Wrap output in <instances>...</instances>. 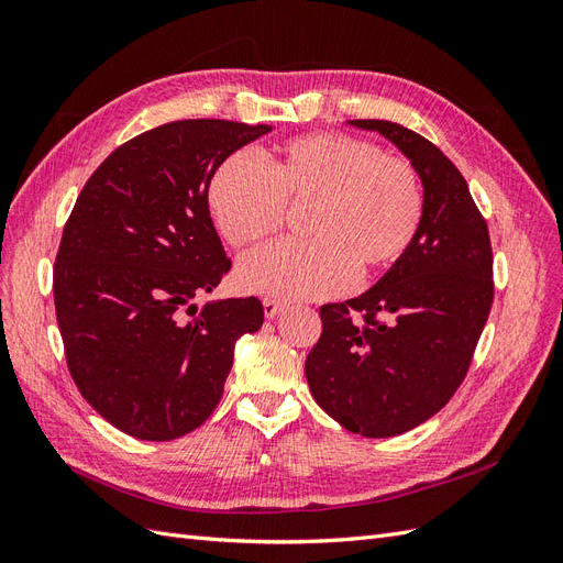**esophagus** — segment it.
<instances>
[{"mask_svg": "<svg viewBox=\"0 0 563 563\" xmlns=\"http://www.w3.org/2000/svg\"><path fill=\"white\" fill-rule=\"evenodd\" d=\"M284 308H286V305H284L282 300H277V298H265V300H263V310H265V317H267V319H272V317H277L279 312H284Z\"/></svg>", "mask_w": 563, "mask_h": 563, "instance_id": "obj_1", "label": "esophagus"}]
</instances>
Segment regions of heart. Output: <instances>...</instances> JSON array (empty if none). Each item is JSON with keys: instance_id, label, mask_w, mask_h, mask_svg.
Returning <instances> with one entry per match:
<instances>
[{"instance_id": "1", "label": "heart", "mask_w": 563, "mask_h": 563, "mask_svg": "<svg viewBox=\"0 0 563 563\" xmlns=\"http://www.w3.org/2000/svg\"><path fill=\"white\" fill-rule=\"evenodd\" d=\"M213 223L234 249L282 230L286 209H308L310 242H277L242 261L246 291L279 298H329L356 277L399 263L424 216L418 168L360 135L312 133L282 143L265 166L246 155L220 164L207 190Z\"/></svg>"}]
</instances>
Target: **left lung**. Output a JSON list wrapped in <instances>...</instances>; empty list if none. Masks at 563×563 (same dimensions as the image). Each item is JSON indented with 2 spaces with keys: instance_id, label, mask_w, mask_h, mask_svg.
Masks as SVG:
<instances>
[{
  "instance_id": "obj_1",
  "label": "left lung",
  "mask_w": 563,
  "mask_h": 563,
  "mask_svg": "<svg viewBox=\"0 0 563 563\" xmlns=\"http://www.w3.org/2000/svg\"><path fill=\"white\" fill-rule=\"evenodd\" d=\"M383 133L418 168L424 216L413 246L360 298L321 305L305 362L314 401L354 434L397 437L463 385L493 305L488 225L467 180L434 143L385 119Z\"/></svg>"
}]
</instances>
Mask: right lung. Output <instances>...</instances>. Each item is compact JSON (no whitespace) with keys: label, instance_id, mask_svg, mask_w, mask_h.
Instances as JSON below:
<instances>
[{"label":"right lung","instance_id":"obj_1","mask_svg":"<svg viewBox=\"0 0 563 563\" xmlns=\"http://www.w3.org/2000/svg\"><path fill=\"white\" fill-rule=\"evenodd\" d=\"M267 131L180 119L135 135L91 174L63 228L54 302L67 371L81 397L135 439L197 430L223 397L236 338L263 327L255 296L199 310L192 298L232 267L209 180Z\"/></svg>","mask_w":563,"mask_h":563}]
</instances>
